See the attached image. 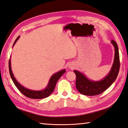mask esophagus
I'll return each instance as SVG.
<instances>
[{
  "label": "esophagus",
  "mask_w": 128,
  "mask_h": 128,
  "mask_svg": "<svg viewBox=\"0 0 128 128\" xmlns=\"http://www.w3.org/2000/svg\"><path fill=\"white\" fill-rule=\"evenodd\" d=\"M69 68L70 69H74L75 68V66L73 64H70L69 65Z\"/></svg>",
  "instance_id": "esophagus-1"
}]
</instances>
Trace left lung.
<instances>
[{
	"label": "left lung",
	"mask_w": 128,
	"mask_h": 128,
	"mask_svg": "<svg viewBox=\"0 0 128 128\" xmlns=\"http://www.w3.org/2000/svg\"><path fill=\"white\" fill-rule=\"evenodd\" d=\"M111 42L115 48L114 62L110 71L103 79L100 81H92L84 74L74 70L76 75V88L81 94L88 96H94L102 93L113 83L118 75L120 69V59L118 46L116 42L112 40Z\"/></svg>",
	"instance_id": "left-lung-1"
}]
</instances>
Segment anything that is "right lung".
<instances>
[{
  "instance_id": "add662e5",
  "label": "right lung",
  "mask_w": 128,
  "mask_h": 128,
  "mask_svg": "<svg viewBox=\"0 0 128 128\" xmlns=\"http://www.w3.org/2000/svg\"><path fill=\"white\" fill-rule=\"evenodd\" d=\"M19 37L20 36H19L17 38L16 40H15L13 44V46H14V44H16V41L18 40ZM9 70L10 75L12 80L15 86H16V87L18 88V89L22 94L24 95V96H26V97L29 98H31V99H36L45 98H46L48 96H49L53 92L58 80L62 76V74L65 73L66 72V70L63 69L62 70H60L56 72V73H55L51 76L50 79V80L49 82V83L48 84V86L46 87V89L44 90H42L36 91V90H32L27 89L26 88L22 86L21 84H20L19 82H17L16 79L15 78V77L14 76L13 74H12V70L10 59H9Z\"/></svg>"
}]
</instances>
